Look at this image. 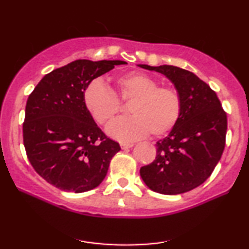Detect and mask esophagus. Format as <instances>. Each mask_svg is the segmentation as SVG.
Listing matches in <instances>:
<instances>
[{"label": "esophagus", "instance_id": "obj_1", "mask_svg": "<svg viewBox=\"0 0 249 249\" xmlns=\"http://www.w3.org/2000/svg\"><path fill=\"white\" fill-rule=\"evenodd\" d=\"M120 146L122 149H127V148H130L134 146V144L132 142H120Z\"/></svg>", "mask_w": 249, "mask_h": 249}]
</instances>
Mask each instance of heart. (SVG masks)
<instances>
[{
  "label": "heart",
  "instance_id": "1",
  "mask_svg": "<svg viewBox=\"0 0 249 249\" xmlns=\"http://www.w3.org/2000/svg\"><path fill=\"white\" fill-rule=\"evenodd\" d=\"M118 96L101 80L90 81L85 88V107L100 124H107L122 110V102H131V117L118 119L108 124L107 134L118 141L130 142L151 132L160 137L178 124L182 111L179 91L172 86H159L155 78L138 71L115 77ZM121 98L120 101L117 97Z\"/></svg>",
  "mask_w": 249,
  "mask_h": 249
}]
</instances>
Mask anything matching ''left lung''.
Listing matches in <instances>:
<instances>
[{
  "mask_svg": "<svg viewBox=\"0 0 249 249\" xmlns=\"http://www.w3.org/2000/svg\"><path fill=\"white\" fill-rule=\"evenodd\" d=\"M139 67L168 77L182 101L178 124L168 137L156 142V158L142 166V179L153 192L164 195L189 192L212 175L222 156L226 111L215 91L195 73L175 66Z\"/></svg>",
  "mask_w": 249,
  "mask_h": 249,
  "instance_id": "obj_1",
  "label": "left lung"
}]
</instances>
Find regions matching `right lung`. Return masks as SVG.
<instances>
[{
    "mask_svg": "<svg viewBox=\"0 0 249 249\" xmlns=\"http://www.w3.org/2000/svg\"><path fill=\"white\" fill-rule=\"evenodd\" d=\"M124 61L76 60L45 74L29 95L22 125L30 164L51 185L84 193L100 185L120 151L85 107V88Z\"/></svg>",
    "mask_w": 249,
    "mask_h": 249,
    "instance_id": "1",
    "label": "right lung"
}]
</instances>
